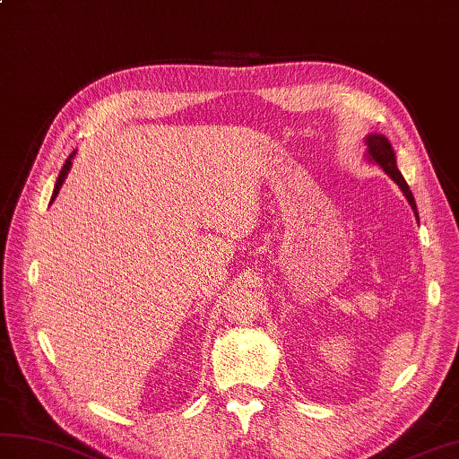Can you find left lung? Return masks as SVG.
<instances>
[{"label":"left lung","instance_id":"8db88e82","mask_svg":"<svg viewBox=\"0 0 459 459\" xmlns=\"http://www.w3.org/2000/svg\"><path fill=\"white\" fill-rule=\"evenodd\" d=\"M366 144H368V154L366 158L369 160V162L377 164L383 172H385L395 184L399 186V189L403 191V195L407 197L409 205L412 207L414 215H417L419 219V211H417V201H414L412 197V191L409 189L407 181H404L403 174L399 172L397 168V156H395V151H393V146L389 143V138L385 134H377V133H369L366 136Z\"/></svg>","mask_w":459,"mask_h":459}]
</instances>
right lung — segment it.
<instances>
[{
	"label": "right lung",
	"instance_id": "1",
	"mask_svg": "<svg viewBox=\"0 0 459 459\" xmlns=\"http://www.w3.org/2000/svg\"><path fill=\"white\" fill-rule=\"evenodd\" d=\"M74 156H76V151H74L70 156H68V160H66V164L62 166V169H60V176H58V179H56V184H55V191H52V197H50V204L52 201L56 199V195H58V191H60V187H62V184L64 181H66V176H68V172H70V168H72V160H74Z\"/></svg>",
	"mask_w": 459,
	"mask_h": 459
}]
</instances>
